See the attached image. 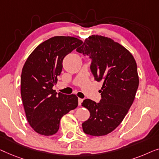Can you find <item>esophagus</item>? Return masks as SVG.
<instances>
[{"instance_id":"34e87169","label":"esophagus","mask_w":159,"mask_h":159,"mask_svg":"<svg viewBox=\"0 0 159 159\" xmlns=\"http://www.w3.org/2000/svg\"><path fill=\"white\" fill-rule=\"evenodd\" d=\"M84 101V99H80V98H79V105L80 106V104H81V103Z\"/></svg>"}]
</instances>
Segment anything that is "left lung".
Instances as JSON below:
<instances>
[{"label":"left lung","mask_w":159,"mask_h":159,"mask_svg":"<svg viewBox=\"0 0 159 159\" xmlns=\"http://www.w3.org/2000/svg\"><path fill=\"white\" fill-rule=\"evenodd\" d=\"M76 50L92 59L95 80L104 81L99 103L88 99L82 103L90 112L83 130L90 135H106L119 126L135 99L139 84L137 64L126 48L104 36L87 37Z\"/></svg>","instance_id":"1"}]
</instances>
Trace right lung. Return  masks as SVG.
<instances>
[{"label":"right lung","instance_id":"obj_1","mask_svg":"<svg viewBox=\"0 0 159 159\" xmlns=\"http://www.w3.org/2000/svg\"><path fill=\"white\" fill-rule=\"evenodd\" d=\"M82 43L73 37H51L39 44L24 65L21 99L29 124L38 134L54 135L62 116L78 107L76 95L57 94L52 87L61 73L64 57Z\"/></svg>","mask_w":159,"mask_h":159}]
</instances>
